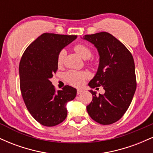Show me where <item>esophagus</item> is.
<instances>
[{
	"mask_svg": "<svg viewBox=\"0 0 153 153\" xmlns=\"http://www.w3.org/2000/svg\"><path fill=\"white\" fill-rule=\"evenodd\" d=\"M82 92V91L81 90V89H78V90H77V94L78 95L80 94Z\"/></svg>",
	"mask_w": 153,
	"mask_h": 153,
	"instance_id": "1",
	"label": "esophagus"
}]
</instances>
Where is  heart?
Returning <instances> with one entry per match:
<instances>
[{
    "label": "heart",
    "instance_id": "obj_1",
    "mask_svg": "<svg viewBox=\"0 0 153 153\" xmlns=\"http://www.w3.org/2000/svg\"><path fill=\"white\" fill-rule=\"evenodd\" d=\"M73 50L83 59H89L92 55V50L89 47L84 44H78L73 47ZM65 57V51L61 50L57 55V62L59 66H61L64 62ZM88 78V74L84 71H70L65 74L66 80L70 84L75 87H80L85 82V80Z\"/></svg>",
    "mask_w": 153,
    "mask_h": 153
}]
</instances>
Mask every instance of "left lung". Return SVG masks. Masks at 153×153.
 <instances>
[{"label": "left lung", "mask_w": 153, "mask_h": 153, "mask_svg": "<svg viewBox=\"0 0 153 153\" xmlns=\"http://www.w3.org/2000/svg\"><path fill=\"white\" fill-rule=\"evenodd\" d=\"M94 44L100 56L99 67L95 77L89 82L92 88L103 86V95L93 91V99L86 108L95 122L103 125L113 124L125 114L136 91L137 80L132 54L109 33L99 32L84 36Z\"/></svg>", "instance_id": "obj_1"}]
</instances>
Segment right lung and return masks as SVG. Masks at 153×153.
Returning a JSON list of instances; mask_svg holds the SVG:
<instances>
[{"mask_svg":"<svg viewBox=\"0 0 153 153\" xmlns=\"http://www.w3.org/2000/svg\"><path fill=\"white\" fill-rule=\"evenodd\" d=\"M76 35L44 33L26 49L19 63L20 89L31 115L42 125L54 127L68 115L66 103L76 96L74 88L56 91L50 79L57 71V58Z\"/></svg>","mask_w":153,"mask_h":153,"instance_id":"obj_1","label":"right lung"}]
</instances>
